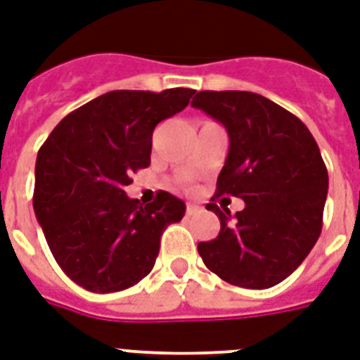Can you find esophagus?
<instances>
[{
    "label": "esophagus",
    "mask_w": 360,
    "mask_h": 360,
    "mask_svg": "<svg viewBox=\"0 0 360 360\" xmlns=\"http://www.w3.org/2000/svg\"><path fill=\"white\" fill-rule=\"evenodd\" d=\"M201 207L200 205H194V203H186V214L192 216L195 214V212H200Z\"/></svg>",
    "instance_id": "34e87169"
}]
</instances>
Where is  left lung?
<instances>
[{
	"label": "left lung",
	"instance_id": "1",
	"mask_svg": "<svg viewBox=\"0 0 360 360\" xmlns=\"http://www.w3.org/2000/svg\"><path fill=\"white\" fill-rule=\"evenodd\" d=\"M190 105L229 134L216 195L246 203L233 220L229 210L209 203L220 233L198 251L224 281L270 288L305 261L322 233L329 177L320 148L302 120L261 94L203 90Z\"/></svg>",
	"mask_w": 360,
	"mask_h": 360
}]
</instances>
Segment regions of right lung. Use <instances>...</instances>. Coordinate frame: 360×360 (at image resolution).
<instances>
[{
  "instance_id": "1",
  "label": "right lung",
  "mask_w": 360,
  "mask_h": 360,
  "mask_svg": "<svg viewBox=\"0 0 360 360\" xmlns=\"http://www.w3.org/2000/svg\"><path fill=\"white\" fill-rule=\"evenodd\" d=\"M195 90H112L58 122L38 150L33 207L63 271L84 290L118 292L151 271L160 236L185 203L159 190L142 205L125 194L150 166L159 122L181 112Z\"/></svg>"
}]
</instances>
